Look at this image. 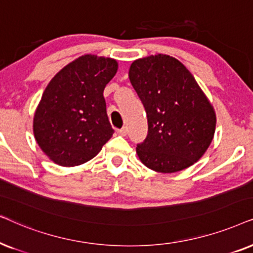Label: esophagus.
Returning <instances> with one entry per match:
<instances>
[{
	"label": "esophagus",
	"mask_w": 253,
	"mask_h": 253,
	"mask_svg": "<svg viewBox=\"0 0 253 253\" xmlns=\"http://www.w3.org/2000/svg\"><path fill=\"white\" fill-rule=\"evenodd\" d=\"M127 133H128V130H127V127H123L121 129H118V134L121 136H126Z\"/></svg>",
	"instance_id": "obj_1"
}]
</instances>
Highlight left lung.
Listing matches in <instances>:
<instances>
[{
    "instance_id": "left-lung-1",
    "label": "left lung",
    "mask_w": 253,
    "mask_h": 253,
    "mask_svg": "<svg viewBox=\"0 0 253 253\" xmlns=\"http://www.w3.org/2000/svg\"><path fill=\"white\" fill-rule=\"evenodd\" d=\"M130 83L148 118V134L136 147L149 169L172 173L193 166L214 137L216 116L199 84L180 61L166 54L135 60Z\"/></svg>"
}]
</instances>
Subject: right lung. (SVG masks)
Listing matches in <instances>:
<instances>
[{"label":"right lung","instance_id":"add662e5","mask_svg":"<svg viewBox=\"0 0 253 253\" xmlns=\"http://www.w3.org/2000/svg\"><path fill=\"white\" fill-rule=\"evenodd\" d=\"M117 70L114 59L86 54L50 80L36 110L33 133L54 163H85L113 135L103 92Z\"/></svg>","mask_w":253,"mask_h":253}]
</instances>
